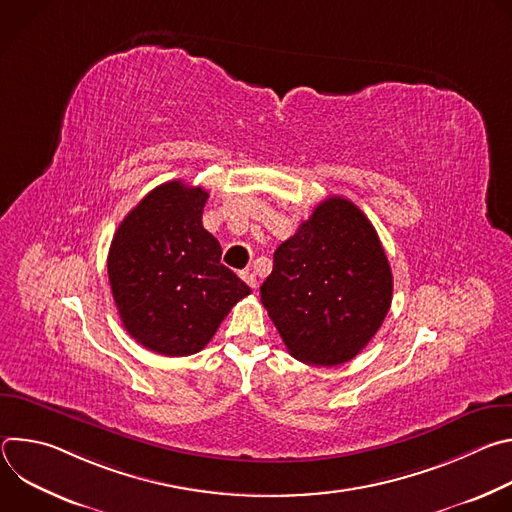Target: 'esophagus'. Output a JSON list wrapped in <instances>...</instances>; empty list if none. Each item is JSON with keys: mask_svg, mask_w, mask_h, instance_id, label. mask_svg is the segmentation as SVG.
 I'll return each mask as SVG.
<instances>
[{"mask_svg": "<svg viewBox=\"0 0 512 512\" xmlns=\"http://www.w3.org/2000/svg\"><path fill=\"white\" fill-rule=\"evenodd\" d=\"M241 277L245 279V283H247L251 289H257L259 281H257V275H255L253 271H243V273H241Z\"/></svg>", "mask_w": 512, "mask_h": 512, "instance_id": "obj_1", "label": "esophagus"}]
</instances>
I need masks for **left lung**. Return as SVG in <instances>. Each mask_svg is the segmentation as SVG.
<instances>
[{
    "mask_svg": "<svg viewBox=\"0 0 512 512\" xmlns=\"http://www.w3.org/2000/svg\"><path fill=\"white\" fill-rule=\"evenodd\" d=\"M393 275L375 227L346 198L320 202L273 253L261 302L289 354L316 367L354 358L379 332Z\"/></svg>",
    "mask_w": 512,
    "mask_h": 512,
    "instance_id": "obj_1",
    "label": "left lung"
}]
</instances>
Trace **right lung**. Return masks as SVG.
Wrapping results in <instances>:
<instances>
[{"mask_svg":"<svg viewBox=\"0 0 512 512\" xmlns=\"http://www.w3.org/2000/svg\"><path fill=\"white\" fill-rule=\"evenodd\" d=\"M208 192L182 180L154 188L121 221L107 271L125 330L148 350H202L231 308L251 294L202 227Z\"/></svg>","mask_w":512,"mask_h":512,"instance_id":"1","label":"right lung"}]
</instances>
